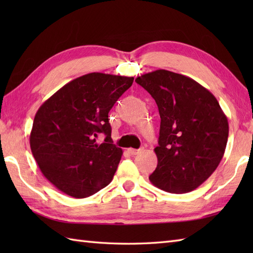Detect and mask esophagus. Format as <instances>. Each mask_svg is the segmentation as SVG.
I'll list each match as a JSON object with an SVG mask.
<instances>
[{"label":"esophagus","instance_id":"esophagus-1","mask_svg":"<svg viewBox=\"0 0 253 253\" xmlns=\"http://www.w3.org/2000/svg\"><path fill=\"white\" fill-rule=\"evenodd\" d=\"M141 151H142L141 149H132V148L128 149V152H129L131 155H136V154H138V153H140Z\"/></svg>","mask_w":253,"mask_h":253}]
</instances>
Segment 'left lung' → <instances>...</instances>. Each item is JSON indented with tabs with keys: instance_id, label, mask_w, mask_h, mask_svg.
<instances>
[{
	"instance_id": "1",
	"label": "left lung",
	"mask_w": 253,
	"mask_h": 253,
	"mask_svg": "<svg viewBox=\"0 0 253 253\" xmlns=\"http://www.w3.org/2000/svg\"><path fill=\"white\" fill-rule=\"evenodd\" d=\"M136 83L155 100L161 117L152 184L170 193L195 190L216 169L226 149L228 122L215 96L196 80L165 69Z\"/></svg>"
}]
</instances>
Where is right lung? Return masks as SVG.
<instances>
[{
  "label": "right lung",
  "mask_w": 253,
  "mask_h": 253,
  "mask_svg": "<svg viewBox=\"0 0 253 253\" xmlns=\"http://www.w3.org/2000/svg\"><path fill=\"white\" fill-rule=\"evenodd\" d=\"M132 83L133 77L90 73L63 85L37 111L30 149L58 190L82 199L112 181L123 151L112 143L109 112ZM99 133L106 135L101 145Z\"/></svg>",
  "instance_id": "add662e5"
}]
</instances>
